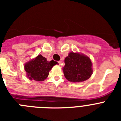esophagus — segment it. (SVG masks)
Returning a JSON list of instances; mask_svg holds the SVG:
<instances>
[{
    "label": "esophagus",
    "mask_w": 121,
    "mask_h": 121,
    "mask_svg": "<svg viewBox=\"0 0 121 121\" xmlns=\"http://www.w3.org/2000/svg\"><path fill=\"white\" fill-rule=\"evenodd\" d=\"M58 63L59 64V65L60 66V67H62V61H59Z\"/></svg>",
    "instance_id": "obj_1"
}]
</instances>
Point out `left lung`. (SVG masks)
I'll return each mask as SVG.
<instances>
[{"label":"left lung","instance_id":"left-lung-1","mask_svg":"<svg viewBox=\"0 0 121 121\" xmlns=\"http://www.w3.org/2000/svg\"><path fill=\"white\" fill-rule=\"evenodd\" d=\"M64 76L68 81L80 82L86 81L92 74V64L88 57L71 52L65 59Z\"/></svg>","mask_w":121,"mask_h":121}]
</instances>
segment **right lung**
Here are the masks:
<instances>
[{"label": "right lung", "instance_id": "obj_1", "mask_svg": "<svg viewBox=\"0 0 121 121\" xmlns=\"http://www.w3.org/2000/svg\"><path fill=\"white\" fill-rule=\"evenodd\" d=\"M57 62L53 60L48 62L45 57L38 55L35 59L25 65L28 78L31 80L42 81L48 76L49 71Z\"/></svg>", "mask_w": 121, "mask_h": 121}]
</instances>
